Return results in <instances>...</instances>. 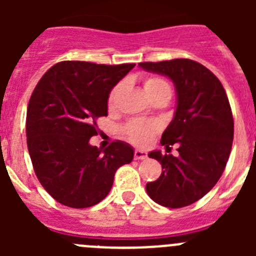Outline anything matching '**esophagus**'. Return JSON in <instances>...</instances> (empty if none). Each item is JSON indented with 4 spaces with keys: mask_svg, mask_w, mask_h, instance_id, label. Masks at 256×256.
I'll return each instance as SVG.
<instances>
[{
    "mask_svg": "<svg viewBox=\"0 0 256 256\" xmlns=\"http://www.w3.org/2000/svg\"><path fill=\"white\" fill-rule=\"evenodd\" d=\"M148 158V154L142 150H136L134 151V159L136 160H144Z\"/></svg>",
    "mask_w": 256,
    "mask_h": 256,
    "instance_id": "obj_1",
    "label": "esophagus"
}]
</instances>
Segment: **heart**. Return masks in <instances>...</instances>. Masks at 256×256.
Instances as JSON below:
<instances>
[{
  "label": "heart",
  "instance_id": "b5f03b06",
  "mask_svg": "<svg viewBox=\"0 0 256 256\" xmlns=\"http://www.w3.org/2000/svg\"><path fill=\"white\" fill-rule=\"evenodd\" d=\"M144 91L148 94V96H152V94H160V92H168L170 94V86L165 79L159 78V76H148L144 79ZM123 86L119 84L114 88L108 97V104L114 105L116 101V97L119 92L122 91ZM158 130V124L151 123V122H144V120H133L126 126V138L130 140L132 144H138V146H144L151 141L152 136Z\"/></svg>",
  "mask_w": 256,
  "mask_h": 256
}]
</instances>
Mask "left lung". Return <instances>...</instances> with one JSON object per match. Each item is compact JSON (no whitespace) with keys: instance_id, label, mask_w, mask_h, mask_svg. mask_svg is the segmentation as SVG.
I'll return each mask as SVG.
<instances>
[{"instance_id":"obj_1","label":"left lung","mask_w":256,"mask_h":256,"mask_svg":"<svg viewBox=\"0 0 256 256\" xmlns=\"http://www.w3.org/2000/svg\"><path fill=\"white\" fill-rule=\"evenodd\" d=\"M168 76L176 87L173 120L162 136L165 148L178 144L180 156L151 151L162 164L160 177L146 184L148 196L166 208H183L204 198L224 170L234 141V116L224 88L204 65L188 58L140 62Z\"/></svg>"}]
</instances>
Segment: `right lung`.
Returning <instances> with one entry per match:
<instances>
[{
    "instance_id": "obj_1",
    "label": "right lung",
    "mask_w": 256,
    "mask_h": 256,
    "mask_svg": "<svg viewBox=\"0 0 256 256\" xmlns=\"http://www.w3.org/2000/svg\"><path fill=\"white\" fill-rule=\"evenodd\" d=\"M136 64L61 61L46 72L26 112V144L36 176L58 202L82 209L98 204L112 187L115 172L130 164V144L92 146L96 119L108 116V94Z\"/></svg>"
}]
</instances>
